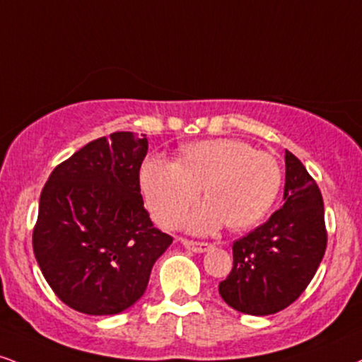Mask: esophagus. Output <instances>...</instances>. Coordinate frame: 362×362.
Returning a JSON list of instances; mask_svg holds the SVG:
<instances>
[{
	"mask_svg": "<svg viewBox=\"0 0 362 362\" xmlns=\"http://www.w3.org/2000/svg\"><path fill=\"white\" fill-rule=\"evenodd\" d=\"M184 246L187 250H192L195 252H206L212 247L211 243H204V241H189V239H184Z\"/></svg>",
	"mask_w": 362,
	"mask_h": 362,
	"instance_id": "34e87169",
	"label": "esophagus"
}]
</instances>
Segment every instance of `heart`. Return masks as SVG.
<instances>
[{
	"mask_svg": "<svg viewBox=\"0 0 362 362\" xmlns=\"http://www.w3.org/2000/svg\"><path fill=\"white\" fill-rule=\"evenodd\" d=\"M281 170L275 156L233 138L204 139L182 148L178 162L150 156L139 170V187L153 219L173 228L200 187L207 200L182 219L195 234H211L228 223L230 229L251 228L275 202Z\"/></svg>",
	"mask_w": 362,
	"mask_h": 362,
	"instance_id": "obj_1",
	"label": "heart"
}]
</instances>
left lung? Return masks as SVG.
Here are the masks:
<instances>
[{"mask_svg": "<svg viewBox=\"0 0 362 362\" xmlns=\"http://www.w3.org/2000/svg\"><path fill=\"white\" fill-rule=\"evenodd\" d=\"M285 204L233 245V269L221 297L247 315H272L297 300L327 247L324 200L303 163L285 151Z\"/></svg>", "mask_w": 362, "mask_h": 362, "instance_id": "1", "label": "left lung"}]
</instances>
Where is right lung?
Instances as JSON below:
<instances>
[{"label": "right lung", "instance_id": "add662e5", "mask_svg": "<svg viewBox=\"0 0 362 362\" xmlns=\"http://www.w3.org/2000/svg\"><path fill=\"white\" fill-rule=\"evenodd\" d=\"M146 151L145 134L116 132L57 165L43 187L33 252L50 288L74 310L115 315L132 307L172 245L143 206Z\"/></svg>", "mask_w": 362, "mask_h": 362}]
</instances>
